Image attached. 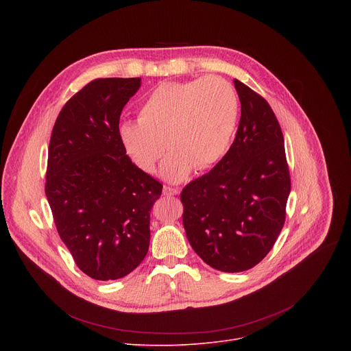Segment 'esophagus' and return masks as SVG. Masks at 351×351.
<instances>
[{
  "label": "esophagus",
  "mask_w": 351,
  "mask_h": 351,
  "mask_svg": "<svg viewBox=\"0 0 351 351\" xmlns=\"http://www.w3.org/2000/svg\"><path fill=\"white\" fill-rule=\"evenodd\" d=\"M162 194H164V195H176V194H178V189L164 186V189H162Z\"/></svg>",
  "instance_id": "1"
}]
</instances>
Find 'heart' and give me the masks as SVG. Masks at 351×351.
Instances as JSON below:
<instances>
[{
  "label": "heart",
  "mask_w": 351,
  "mask_h": 351,
  "mask_svg": "<svg viewBox=\"0 0 351 351\" xmlns=\"http://www.w3.org/2000/svg\"><path fill=\"white\" fill-rule=\"evenodd\" d=\"M239 110L237 93L225 79L167 82L147 95L137 121L119 123L118 137L130 161L145 173L156 171L168 144L172 153L164 161L161 175L178 183L193 169H211L223 158Z\"/></svg>",
  "instance_id": "obj_1"
}]
</instances>
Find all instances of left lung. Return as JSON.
Here are the masks:
<instances>
[{
    "instance_id": "obj_1",
    "label": "left lung",
    "mask_w": 351,
    "mask_h": 351,
    "mask_svg": "<svg viewBox=\"0 0 351 351\" xmlns=\"http://www.w3.org/2000/svg\"><path fill=\"white\" fill-rule=\"evenodd\" d=\"M241 117L233 144L180 194L183 226L194 252L222 272L257 265L286 218L290 175L279 122L265 99L233 80Z\"/></svg>"
}]
</instances>
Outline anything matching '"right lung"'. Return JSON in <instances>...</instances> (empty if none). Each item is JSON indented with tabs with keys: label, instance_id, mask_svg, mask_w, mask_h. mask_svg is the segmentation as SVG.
I'll return each instance as SVG.
<instances>
[{
	"label": "right lung",
	"instance_id": "1",
	"mask_svg": "<svg viewBox=\"0 0 351 351\" xmlns=\"http://www.w3.org/2000/svg\"><path fill=\"white\" fill-rule=\"evenodd\" d=\"M140 77L95 79L61 110L48 147L45 195L61 240L95 280L126 276L149 245V213L162 184L140 171L118 137Z\"/></svg>",
	"mask_w": 351,
	"mask_h": 351
}]
</instances>
